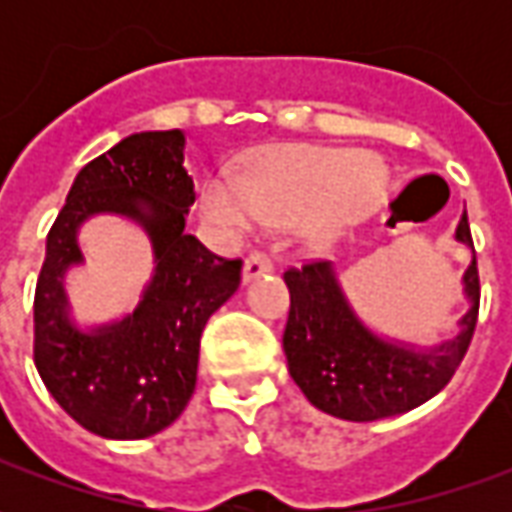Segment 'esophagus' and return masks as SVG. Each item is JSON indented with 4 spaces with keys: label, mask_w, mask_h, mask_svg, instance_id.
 <instances>
[{
    "label": "esophagus",
    "mask_w": 512,
    "mask_h": 512,
    "mask_svg": "<svg viewBox=\"0 0 512 512\" xmlns=\"http://www.w3.org/2000/svg\"><path fill=\"white\" fill-rule=\"evenodd\" d=\"M274 271V260L263 252H255V255L246 257V266H244V279H257L263 277V274H271Z\"/></svg>",
    "instance_id": "esophagus-1"
}]
</instances>
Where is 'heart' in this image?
Masks as SVG:
<instances>
[{
	"instance_id": "b5f03b06",
	"label": "heart",
	"mask_w": 512,
	"mask_h": 512,
	"mask_svg": "<svg viewBox=\"0 0 512 512\" xmlns=\"http://www.w3.org/2000/svg\"><path fill=\"white\" fill-rule=\"evenodd\" d=\"M386 172L373 158L323 145L260 150L244 178L216 172L202 189V211L224 233L244 235L263 222L296 219L307 241H329L362 219L384 191Z\"/></svg>"
}]
</instances>
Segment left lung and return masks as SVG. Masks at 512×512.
Instances as JSON below:
<instances>
[{"instance_id":"8db88e82","label":"left lung","mask_w":512,"mask_h":512,"mask_svg":"<svg viewBox=\"0 0 512 512\" xmlns=\"http://www.w3.org/2000/svg\"><path fill=\"white\" fill-rule=\"evenodd\" d=\"M455 238L474 246L466 213ZM285 285L290 312L282 348L290 376L312 406L351 422L395 417L441 392L469 351L480 312L477 260L463 277L472 310L463 315L461 334L430 354L397 348L367 332L343 299L326 260L285 268Z\"/></svg>"}]
</instances>
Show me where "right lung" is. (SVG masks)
Returning a JSON list of instances; mask_svg holds the SVG:
<instances>
[{
    "label": "right lung",
    "mask_w": 512,
    "mask_h": 512,
    "mask_svg": "<svg viewBox=\"0 0 512 512\" xmlns=\"http://www.w3.org/2000/svg\"><path fill=\"white\" fill-rule=\"evenodd\" d=\"M183 145L178 128L145 131L93 158L46 238L35 288V367L62 411L104 439H147L183 414L197 386L202 329L241 285V257L213 255L186 233L197 194ZM93 212H123L146 227L157 277L131 319L82 335L67 321L61 274L81 259L75 227Z\"/></svg>",
    "instance_id": "obj_1"
}]
</instances>
